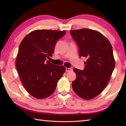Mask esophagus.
Segmentation results:
<instances>
[{
	"instance_id": "esophagus-1",
	"label": "esophagus",
	"mask_w": 126,
	"mask_h": 126,
	"mask_svg": "<svg viewBox=\"0 0 126 126\" xmlns=\"http://www.w3.org/2000/svg\"><path fill=\"white\" fill-rule=\"evenodd\" d=\"M72 70V69L71 68H66L65 69V71L66 72H69V71H70Z\"/></svg>"
}]
</instances>
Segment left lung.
I'll use <instances>...</instances> for the list:
<instances>
[{
  "instance_id": "left-lung-1",
  "label": "left lung",
  "mask_w": 126,
  "mask_h": 126,
  "mask_svg": "<svg viewBox=\"0 0 126 126\" xmlns=\"http://www.w3.org/2000/svg\"><path fill=\"white\" fill-rule=\"evenodd\" d=\"M79 47V57L87 58L83 70L74 69L76 79L72 87L76 94L85 100L96 97L102 92L115 68L113 48L106 37L88 29L70 30Z\"/></svg>"
}]
</instances>
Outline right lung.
I'll use <instances>...</instances> for the list:
<instances>
[{
    "label": "right lung",
    "mask_w": 126,
    "mask_h": 126,
    "mask_svg": "<svg viewBox=\"0 0 126 126\" xmlns=\"http://www.w3.org/2000/svg\"><path fill=\"white\" fill-rule=\"evenodd\" d=\"M65 33V31L36 30L20 43L16 69L23 86L34 97L42 99L51 95L65 73L64 66L56 65L46 60L52 56L56 43Z\"/></svg>",
    "instance_id": "right-lung-1"
}]
</instances>
